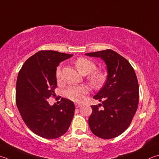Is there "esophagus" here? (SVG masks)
<instances>
[{
	"label": "esophagus",
	"instance_id": "1",
	"mask_svg": "<svg viewBox=\"0 0 159 159\" xmlns=\"http://www.w3.org/2000/svg\"><path fill=\"white\" fill-rule=\"evenodd\" d=\"M75 106H76V108H79L80 106H81V104H80V103H75Z\"/></svg>",
	"mask_w": 159,
	"mask_h": 159
}]
</instances>
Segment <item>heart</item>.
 Instances as JSON below:
<instances>
[{
	"instance_id": "b5f03b06",
	"label": "heart",
	"mask_w": 159,
	"mask_h": 159,
	"mask_svg": "<svg viewBox=\"0 0 159 159\" xmlns=\"http://www.w3.org/2000/svg\"><path fill=\"white\" fill-rule=\"evenodd\" d=\"M75 65L80 74L83 75L89 74L88 80L91 84L95 88H99L102 86L106 80L107 75L104 71H97V66L92 60L85 58V57H79L78 58ZM56 77L60 80L61 77V70L60 67L57 68L56 71ZM89 92V89L85 85H71L68 87L65 91V96L67 99L74 102H80L84 99V96Z\"/></svg>"
}]
</instances>
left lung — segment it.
I'll return each mask as SVG.
<instances>
[{
	"mask_svg": "<svg viewBox=\"0 0 159 159\" xmlns=\"http://www.w3.org/2000/svg\"><path fill=\"white\" fill-rule=\"evenodd\" d=\"M85 55L102 58L108 71L106 83L93 97L102 103L91 106L92 112L88 120L89 128L97 136L111 139L129 127L137 111L139 85L136 75L128 60L112 50Z\"/></svg>",
	"mask_w": 159,
	"mask_h": 159,
	"instance_id": "obj_1",
	"label": "left lung"
}]
</instances>
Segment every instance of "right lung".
Instances as JSON below:
<instances>
[{
  "mask_svg": "<svg viewBox=\"0 0 159 159\" xmlns=\"http://www.w3.org/2000/svg\"><path fill=\"white\" fill-rule=\"evenodd\" d=\"M72 56L56 51H40L30 57L19 72L17 108L28 127L42 138H59L71 125L75 111L74 102L62 98L59 105L51 106L47 99L54 96L57 87V67Z\"/></svg>",
  "mask_w": 159,
  "mask_h": 159,
  "instance_id": "obj_1",
  "label": "right lung"
}]
</instances>
